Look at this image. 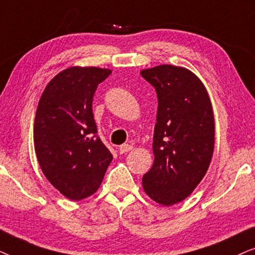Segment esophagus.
Listing matches in <instances>:
<instances>
[{
  "label": "esophagus",
  "instance_id": "34e87169",
  "mask_svg": "<svg viewBox=\"0 0 255 255\" xmlns=\"http://www.w3.org/2000/svg\"><path fill=\"white\" fill-rule=\"evenodd\" d=\"M131 149H133V145L130 144H122L120 148H119V151H120V154H126V152L130 151Z\"/></svg>",
  "mask_w": 255,
  "mask_h": 255
}]
</instances>
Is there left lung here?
I'll list each match as a JSON object with an SVG mask.
<instances>
[{
	"instance_id": "8db88e82",
	"label": "left lung",
	"mask_w": 255,
	"mask_h": 255,
	"mask_svg": "<svg viewBox=\"0 0 255 255\" xmlns=\"http://www.w3.org/2000/svg\"><path fill=\"white\" fill-rule=\"evenodd\" d=\"M140 73L158 99L155 158L142 186L152 201L170 206L191 195L208 171L215 148L212 105L201 79L185 67L158 65Z\"/></svg>"
}]
</instances>
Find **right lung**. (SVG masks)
<instances>
[{"instance_id": "right-lung-1", "label": "right lung", "mask_w": 255, "mask_h": 255, "mask_svg": "<svg viewBox=\"0 0 255 255\" xmlns=\"http://www.w3.org/2000/svg\"><path fill=\"white\" fill-rule=\"evenodd\" d=\"M111 73L69 67L50 80L39 99L33 125L37 159L47 181L71 201L92 196L113 159L97 136L92 112L98 85Z\"/></svg>"}]
</instances>
